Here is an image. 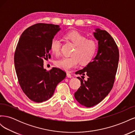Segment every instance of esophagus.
Segmentation results:
<instances>
[{
	"label": "esophagus",
	"instance_id": "1",
	"mask_svg": "<svg viewBox=\"0 0 135 135\" xmlns=\"http://www.w3.org/2000/svg\"><path fill=\"white\" fill-rule=\"evenodd\" d=\"M66 75H67L68 78H71V75L70 74V73H67Z\"/></svg>",
	"mask_w": 135,
	"mask_h": 135
}]
</instances>
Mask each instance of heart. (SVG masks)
I'll return each mask as SVG.
<instances>
[{"label": "heart", "mask_w": 135, "mask_h": 135, "mask_svg": "<svg viewBox=\"0 0 135 135\" xmlns=\"http://www.w3.org/2000/svg\"><path fill=\"white\" fill-rule=\"evenodd\" d=\"M65 38L70 40L76 46L72 56L70 57H64L55 61V65L64 70L69 71L76 67L79 62L81 65H87L92 60L95 55L97 43L95 40L89 39L80 32L74 31L66 34ZM51 51L56 55H59L61 52V43L57 38H54L51 42Z\"/></svg>", "instance_id": "1"}]
</instances>
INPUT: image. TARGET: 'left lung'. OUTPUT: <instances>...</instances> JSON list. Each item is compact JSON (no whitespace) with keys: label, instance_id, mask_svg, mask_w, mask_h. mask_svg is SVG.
I'll return each instance as SVG.
<instances>
[{"label":"left lung","instance_id":"1","mask_svg":"<svg viewBox=\"0 0 135 135\" xmlns=\"http://www.w3.org/2000/svg\"><path fill=\"white\" fill-rule=\"evenodd\" d=\"M93 35L98 40L96 57L76 74L87 75L86 81L80 77L81 85L75 92L76 100L85 107H92L103 101L112 90L119 62V50L116 43L108 32L96 28Z\"/></svg>","mask_w":135,"mask_h":135}]
</instances>
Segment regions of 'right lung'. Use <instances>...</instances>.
Here are the masks:
<instances>
[{
  "label": "right lung",
  "mask_w": 135,
  "mask_h": 135,
  "mask_svg": "<svg viewBox=\"0 0 135 135\" xmlns=\"http://www.w3.org/2000/svg\"><path fill=\"white\" fill-rule=\"evenodd\" d=\"M60 30L57 25L35 24L22 32L16 47L14 62L18 83L28 99L35 103L50 99L66 77L61 69L47 71L43 67V60L51 58V40Z\"/></svg>",
  "instance_id": "1"
}]
</instances>
